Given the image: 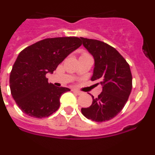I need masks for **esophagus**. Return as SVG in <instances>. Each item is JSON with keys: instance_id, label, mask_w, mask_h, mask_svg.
<instances>
[{"instance_id": "34e87169", "label": "esophagus", "mask_w": 155, "mask_h": 155, "mask_svg": "<svg viewBox=\"0 0 155 155\" xmlns=\"http://www.w3.org/2000/svg\"><path fill=\"white\" fill-rule=\"evenodd\" d=\"M73 91H74V92L75 93H76V94H79H79H82V91H78V90H76V89H73Z\"/></svg>"}]
</instances>
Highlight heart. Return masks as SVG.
I'll return each instance as SVG.
<instances>
[{
    "label": "heart",
    "instance_id": "1",
    "mask_svg": "<svg viewBox=\"0 0 155 155\" xmlns=\"http://www.w3.org/2000/svg\"><path fill=\"white\" fill-rule=\"evenodd\" d=\"M88 54H87V53H85V52H83V53L82 54H81V57H85V56H88Z\"/></svg>",
    "mask_w": 155,
    "mask_h": 155
}]
</instances>
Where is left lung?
I'll list each match as a JSON object with an SVG mask.
<instances>
[{"mask_svg":"<svg viewBox=\"0 0 155 155\" xmlns=\"http://www.w3.org/2000/svg\"><path fill=\"white\" fill-rule=\"evenodd\" d=\"M84 47L94 59L91 81H98L102 92L92 95L90 107L82 108V114L95 122L110 120L123 110L133 87L130 65L114 48L98 40L80 37Z\"/></svg>","mask_w":155,"mask_h":155,"instance_id":"1","label":"left lung"}]
</instances>
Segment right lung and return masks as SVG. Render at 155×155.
I'll list each match as a JSON object with an SVG mask.
<instances>
[{
  "label": "right lung",
  "instance_id": "add662e5",
  "mask_svg": "<svg viewBox=\"0 0 155 155\" xmlns=\"http://www.w3.org/2000/svg\"><path fill=\"white\" fill-rule=\"evenodd\" d=\"M81 45L77 37L51 38L38 41L19 53L10 72V88L22 112L43 118L58 110L60 97L70 89L49 83L46 74L53 73Z\"/></svg>",
  "mask_w": 155,
  "mask_h": 155
}]
</instances>
